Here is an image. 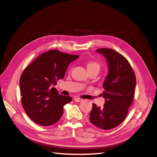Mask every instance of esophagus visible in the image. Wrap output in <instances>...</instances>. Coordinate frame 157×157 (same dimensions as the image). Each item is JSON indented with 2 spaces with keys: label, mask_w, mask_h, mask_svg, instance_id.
I'll list each match as a JSON object with an SVG mask.
<instances>
[{
  "label": "esophagus",
  "mask_w": 157,
  "mask_h": 157,
  "mask_svg": "<svg viewBox=\"0 0 157 157\" xmlns=\"http://www.w3.org/2000/svg\"><path fill=\"white\" fill-rule=\"evenodd\" d=\"M74 100H75V101H76V102H81V101H82V99H81V98H77V97H76V98H75L74 99Z\"/></svg>",
  "instance_id": "esophagus-1"
}]
</instances>
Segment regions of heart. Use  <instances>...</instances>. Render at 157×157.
I'll return each instance as SVG.
<instances>
[{"label":"heart","mask_w":157,"mask_h":157,"mask_svg":"<svg viewBox=\"0 0 157 157\" xmlns=\"http://www.w3.org/2000/svg\"><path fill=\"white\" fill-rule=\"evenodd\" d=\"M86 67H87V69H94V68H97L99 70L100 68V65L99 63H97L96 62L94 61H89L87 62V64H86Z\"/></svg>","instance_id":"heart-1"}]
</instances>
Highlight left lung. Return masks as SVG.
Returning a JSON list of instances; mask_svg holds the SVG:
<instances>
[{"label":"left lung","instance_id":"8db88e82","mask_svg":"<svg viewBox=\"0 0 157 157\" xmlns=\"http://www.w3.org/2000/svg\"><path fill=\"white\" fill-rule=\"evenodd\" d=\"M97 52L105 57L109 73L103 85L105 103L103 107L93 104L90 121L97 128L108 130L119 126L126 117L134 100L136 79L124 56L109 48H100Z\"/></svg>","mask_w":157,"mask_h":157}]
</instances>
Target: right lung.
Returning <instances> with one entry per match:
<instances>
[{"label":"right lung","instance_id":"1","mask_svg":"<svg viewBox=\"0 0 157 157\" xmlns=\"http://www.w3.org/2000/svg\"><path fill=\"white\" fill-rule=\"evenodd\" d=\"M78 56L52 50L40 55L24 70L19 82L21 103L35 123L48 126L60 119L64 105L72 99L59 95L54 86L64 78L69 64Z\"/></svg>","mask_w":157,"mask_h":157}]
</instances>
